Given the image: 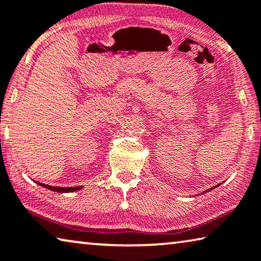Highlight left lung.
<instances>
[{
  "label": "left lung",
  "instance_id": "8db88e82",
  "mask_svg": "<svg viewBox=\"0 0 261 261\" xmlns=\"http://www.w3.org/2000/svg\"><path fill=\"white\" fill-rule=\"evenodd\" d=\"M217 186H220V185H217ZM217 186H215V187H212V188H209V189H206V190H204V192H203V194H204V193H208V192H210V190H213L214 188H216V187H217Z\"/></svg>",
  "mask_w": 261,
  "mask_h": 261
}]
</instances>
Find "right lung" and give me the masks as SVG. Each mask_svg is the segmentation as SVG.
Listing matches in <instances>:
<instances>
[{
    "instance_id": "obj_1",
    "label": "right lung",
    "mask_w": 261,
    "mask_h": 261,
    "mask_svg": "<svg viewBox=\"0 0 261 261\" xmlns=\"http://www.w3.org/2000/svg\"><path fill=\"white\" fill-rule=\"evenodd\" d=\"M39 186L44 188H47L49 190H53V192H57V193H73V192H76V190H80L82 189V187H53V186H48V185H44V184H40V182H37Z\"/></svg>"
}]
</instances>
